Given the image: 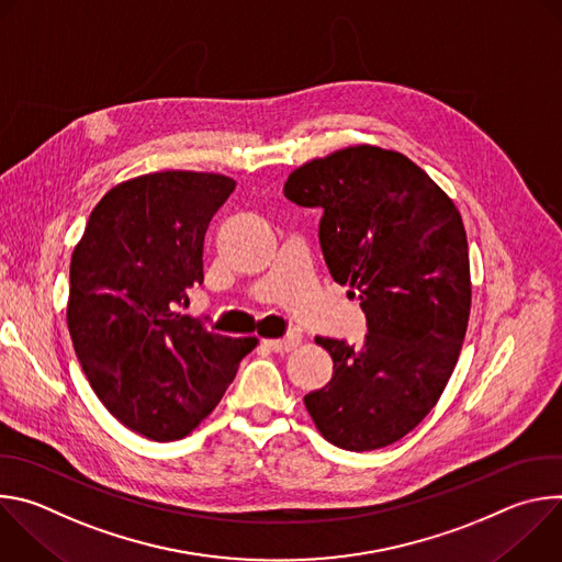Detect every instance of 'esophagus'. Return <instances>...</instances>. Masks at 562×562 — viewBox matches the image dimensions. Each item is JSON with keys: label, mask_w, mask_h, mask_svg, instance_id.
Listing matches in <instances>:
<instances>
[{"label": "esophagus", "mask_w": 562, "mask_h": 562, "mask_svg": "<svg viewBox=\"0 0 562 562\" xmlns=\"http://www.w3.org/2000/svg\"><path fill=\"white\" fill-rule=\"evenodd\" d=\"M300 336L297 334H289V336H284V338H278V340H265V345L271 349V351H276V353H286V351H291V349H295L297 345H300Z\"/></svg>", "instance_id": "1"}]
</instances>
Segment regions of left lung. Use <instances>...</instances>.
I'll use <instances>...</instances> for the list:
<instances>
[{
    "mask_svg": "<svg viewBox=\"0 0 562 562\" xmlns=\"http://www.w3.org/2000/svg\"><path fill=\"white\" fill-rule=\"evenodd\" d=\"M284 198L323 213L325 262L369 331L360 345L315 336L334 378L304 395L306 412L336 447H386L434 409L458 362L471 306L460 213L409 157L378 146L313 159Z\"/></svg>",
    "mask_w": 562,
    "mask_h": 562,
    "instance_id": "left-lung-1",
    "label": "left lung"
}]
</instances>
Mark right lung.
<instances>
[{"label": "right lung", "instance_id": "obj_1", "mask_svg": "<svg viewBox=\"0 0 562 562\" xmlns=\"http://www.w3.org/2000/svg\"><path fill=\"white\" fill-rule=\"evenodd\" d=\"M233 189L215 173L135 178L100 200L72 251L66 323L77 360L102 405L148 440L191 434L256 347L176 313L204 282V233Z\"/></svg>", "mask_w": 562, "mask_h": 562}]
</instances>
